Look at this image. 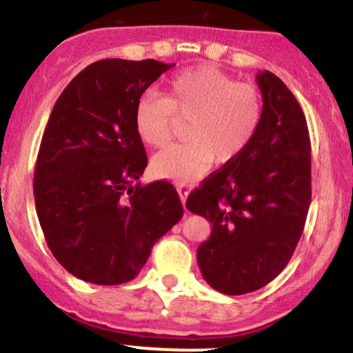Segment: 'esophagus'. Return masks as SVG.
<instances>
[{"label":"esophagus","mask_w":353,"mask_h":353,"mask_svg":"<svg viewBox=\"0 0 353 353\" xmlns=\"http://www.w3.org/2000/svg\"><path fill=\"white\" fill-rule=\"evenodd\" d=\"M176 192H178V195H180V200H181V203H183V208H185V203H187V196H188V188L185 187V185H178Z\"/></svg>","instance_id":"obj_1"}]
</instances>
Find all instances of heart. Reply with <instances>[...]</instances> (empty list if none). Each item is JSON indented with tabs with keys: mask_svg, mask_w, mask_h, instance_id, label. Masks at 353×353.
<instances>
[{
	"mask_svg": "<svg viewBox=\"0 0 353 353\" xmlns=\"http://www.w3.org/2000/svg\"><path fill=\"white\" fill-rule=\"evenodd\" d=\"M259 90L213 66H196L168 81L163 98L145 94L134 106V130L145 145L161 148L172 140L176 121L185 143L173 145L152 158V173L161 180L190 183L208 172L213 161H235L262 123Z\"/></svg>",
	"mask_w": 353,
	"mask_h": 353,
	"instance_id": "b5f03b06",
	"label": "heart"
}]
</instances>
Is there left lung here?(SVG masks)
<instances>
[{"label": "left lung", "mask_w": 353, "mask_h": 353, "mask_svg": "<svg viewBox=\"0 0 353 353\" xmlns=\"http://www.w3.org/2000/svg\"><path fill=\"white\" fill-rule=\"evenodd\" d=\"M263 114L241 155L190 193L187 208L212 223L196 260L210 287L243 295L287 267L312 200L310 137L299 101L272 71L256 73Z\"/></svg>", "instance_id": "1"}]
</instances>
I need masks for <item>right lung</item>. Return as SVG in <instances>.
<instances>
[{
    "mask_svg": "<svg viewBox=\"0 0 353 353\" xmlns=\"http://www.w3.org/2000/svg\"><path fill=\"white\" fill-rule=\"evenodd\" d=\"M172 66L101 59L54 103L34 166V205L51 253L77 279L130 282L155 241L183 216L172 183L134 185L148 165L134 106Z\"/></svg>",
    "mask_w": 353,
    "mask_h": 353,
    "instance_id": "add662e5",
    "label": "right lung"
}]
</instances>
